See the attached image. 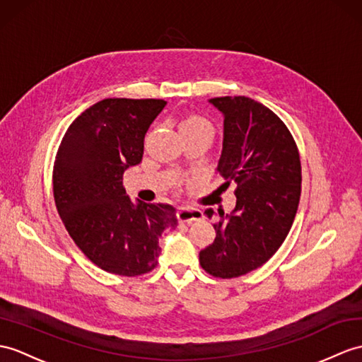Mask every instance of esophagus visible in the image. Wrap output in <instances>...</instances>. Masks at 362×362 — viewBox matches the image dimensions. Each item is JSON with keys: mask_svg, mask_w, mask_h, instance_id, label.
<instances>
[{"mask_svg": "<svg viewBox=\"0 0 362 362\" xmlns=\"http://www.w3.org/2000/svg\"><path fill=\"white\" fill-rule=\"evenodd\" d=\"M202 217H204V213H202L200 209H197V208L182 206V208H179V211H177L179 222L191 223V222H194V221H200Z\"/></svg>", "mask_w": 362, "mask_h": 362, "instance_id": "obj_1", "label": "esophagus"}]
</instances>
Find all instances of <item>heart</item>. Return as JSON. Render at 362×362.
Returning <instances> with one entry per match:
<instances>
[{"mask_svg":"<svg viewBox=\"0 0 362 362\" xmlns=\"http://www.w3.org/2000/svg\"><path fill=\"white\" fill-rule=\"evenodd\" d=\"M180 131L183 134H188V132H209V134H213L214 128H213L211 122L205 119V117L194 114V115L187 117V119L182 122Z\"/></svg>","mask_w":362,"mask_h":362,"instance_id":"1","label":"heart"}]
</instances>
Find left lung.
<instances>
[{
  "instance_id": "1",
  "label": "left lung",
  "mask_w": 362,
  "mask_h": 362,
  "mask_svg": "<svg viewBox=\"0 0 362 362\" xmlns=\"http://www.w3.org/2000/svg\"><path fill=\"white\" fill-rule=\"evenodd\" d=\"M223 114V145L216 171L223 188L236 185V208L219 211L216 239L199 253L214 277L231 279L262 267L287 238L300 197L296 141L272 109L248 97L209 100ZM205 214L211 219L214 211Z\"/></svg>"
}]
</instances>
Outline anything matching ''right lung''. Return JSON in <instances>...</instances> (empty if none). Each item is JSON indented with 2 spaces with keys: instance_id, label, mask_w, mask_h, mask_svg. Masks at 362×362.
<instances>
[{
  "instance_id": "obj_1",
  "label": "right lung",
  "mask_w": 362,
  "mask_h": 362,
  "mask_svg": "<svg viewBox=\"0 0 362 362\" xmlns=\"http://www.w3.org/2000/svg\"><path fill=\"white\" fill-rule=\"evenodd\" d=\"M166 102L105 98L67 128L54 163V199L67 233L92 264L120 276L157 267L162 234L177 226L168 204H132L123 174L143 157V140Z\"/></svg>"
}]
</instances>
